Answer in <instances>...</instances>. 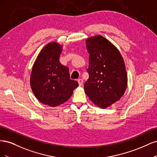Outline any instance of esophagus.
Returning a JSON list of instances; mask_svg holds the SVG:
<instances>
[{
    "label": "esophagus",
    "instance_id": "obj_1",
    "mask_svg": "<svg viewBox=\"0 0 157 157\" xmlns=\"http://www.w3.org/2000/svg\"><path fill=\"white\" fill-rule=\"evenodd\" d=\"M78 85H79L80 86H82V84H83V80L81 79V78L78 79Z\"/></svg>",
    "mask_w": 157,
    "mask_h": 157
}]
</instances>
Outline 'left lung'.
Returning <instances> with one entry per match:
<instances>
[{"mask_svg":"<svg viewBox=\"0 0 157 157\" xmlns=\"http://www.w3.org/2000/svg\"><path fill=\"white\" fill-rule=\"evenodd\" d=\"M86 44L90 56L85 93L94 104L105 109L119 100L126 91L124 61L116 46L101 35L88 38Z\"/></svg>","mask_w":157,"mask_h":157,"instance_id":"obj_1","label":"left lung"}]
</instances>
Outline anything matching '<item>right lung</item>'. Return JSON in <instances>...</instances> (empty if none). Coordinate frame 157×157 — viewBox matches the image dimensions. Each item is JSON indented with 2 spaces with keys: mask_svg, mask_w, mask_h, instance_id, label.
<instances>
[{
  "mask_svg": "<svg viewBox=\"0 0 157 157\" xmlns=\"http://www.w3.org/2000/svg\"><path fill=\"white\" fill-rule=\"evenodd\" d=\"M62 46L50 42L42 48L33 64L30 77L32 91L40 102L56 107L67 101L78 86L70 79L69 68L59 62Z\"/></svg>",
  "mask_w": 157,
  "mask_h": 157,
  "instance_id": "obj_1",
  "label": "right lung"
}]
</instances>
